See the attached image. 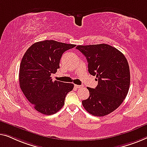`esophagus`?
Returning a JSON list of instances; mask_svg holds the SVG:
<instances>
[{"label":"esophagus","instance_id":"esophagus-1","mask_svg":"<svg viewBox=\"0 0 147 147\" xmlns=\"http://www.w3.org/2000/svg\"><path fill=\"white\" fill-rule=\"evenodd\" d=\"M74 86H75L76 88H80L82 87L81 85H77V84H74Z\"/></svg>","mask_w":147,"mask_h":147}]
</instances>
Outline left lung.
Wrapping results in <instances>:
<instances>
[{
	"instance_id": "obj_1",
	"label": "left lung",
	"mask_w": 147,
	"mask_h": 147,
	"mask_svg": "<svg viewBox=\"0 0 147 147\" xmlns=\"http://www.w3.org/2000/svg\"><path fill=\"white\" fill-rule=\"evenodd\" d=\"M85 56L88 73L96 76L98 85L87 87L89 97L82 101L85 110L94 116L103 117L116 110L128 94L130 70L125 55L107 44L78 45L76 47Z\"/></svg>"
}]
</instances>
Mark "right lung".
<instances>
[{
  "label": "right lung",
  "instance_id": "obj_1",
  "mask_svg": "<svg viewBox=\"0 0 147 147\" xmlns=\"http://www.w3.org/2000/svg\"><path fill=\"white\" fill-rule=\"evenodd\" d=\"M74 47L46 40L35 42L24 55L19 69L20 87L38 112L55 114L65 105L68 92L73 89V84L53 81L51 76L60 68L63 54Z\"/></svg>",
  "mask_w": 147,
  "mask_h": 147
}]
</instances>
